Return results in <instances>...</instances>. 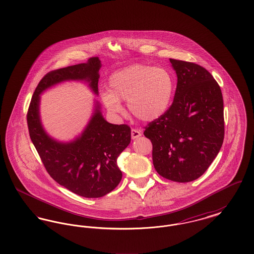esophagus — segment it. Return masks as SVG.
<instances>
[{"label":"esophagus","instance_id":"obj_1","mask_svg":"<svg viewBox=\"0 0 254 254\" xmlns=\"http://www.w3.org/2000/svg\"><path fill=\"white\" fill-rule=\"evenodd\" d=\"M142 135V132L140 131V130H138V129H131V138H132L133 140H136L137 138H139L140 136Z\"/></svg>","mask_w":254,"mask_h":254}]
</instances>
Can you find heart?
<instances>
[{
    "instance_id": "heart-1",
    "label": "heart",
    "mask_w": 254,
    "mask_h": 254,
    "mask_svg": "<svg viewBox=\"0 0 254 254\" xmlns=\"http://www.w3.org/2000/svg\"><path fill=\"white\" fill-rule=\"evenodd\" d=\"M109 86L101 98L109 112L121 115V102H127L135 118L149 123L169 111L175 93V79L167 68L134 64L112 73Z\"/></svg>"
}]
</instances>
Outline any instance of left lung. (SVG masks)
<instances>
[{"label": "left lung", "instance_id": "left-lung-1", "mask_svg": "<svg viewBox=\"0 0 254 254\" xmlns=\"http://www.w3.org/2000/svg\"><path fill=\"white\" fill-rule=\"evenodd\" d=\"M177 86L169 111L145 127L152 143L153 166L171 181L198 179L223 145L224 103L212 75L199 64L169 59Z\"/></svg>", "mask_w": 254, "mask_h": 254}]
</instances>
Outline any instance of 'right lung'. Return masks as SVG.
<instances>
[{"mask_svg":"<svg viewBox=\"0 0 254 254\" xmlns=\"http://www.w3.org/2000/svg\"><path fill=\"white\" fill-rule=\"evenodd\" d=\"M98 57L48 73L37 85L27 112L31 141L49 175L73 193L85 198H99L112 191L121 181L117 158L129 145L130 127L107 121L100 103L94 100L93 111L85 128L74 139L64 142L45 129L40 113L41 95L52 86L64 82H82L99 95Z\"/></svg>","mask_w":254,"mask_h":254,"instance_id":"right-lung-1","label":"right lung"}]
</instances>
